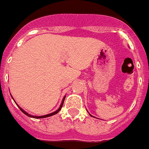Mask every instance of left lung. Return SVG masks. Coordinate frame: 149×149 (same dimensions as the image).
<instances>
[{
	"label": "left lung",
	"instance_id": "1",
	"mask_svg": "<svg viewBox=\"0 0 149 149\" xmlns=\"http://www.w3.org/2000/svg\"><path fill=\"white\" fill-rule=\"evenodd\" d=\"M91 116H92V115H91ZM92 117H93V116H92Z\"/></svg>",
	"mask_w": 149,
	"mask_h": 149
}]
</instances>
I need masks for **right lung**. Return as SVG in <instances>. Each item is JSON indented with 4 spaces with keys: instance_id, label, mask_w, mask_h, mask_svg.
Masks as SVG:
<instances>
[{
    "instance_id": "1",
    "label": "right lung",
    "mask_w": 149,
    "mask_h": 149,
    "mask_svg": "<svg viewBox=\"0 0 149 149\" xmlns=\"http://www.w3.org/2000/svg\"><path fill=\"white\" fill-rule=\"evenodd\" d=\"M12 98H13V97H12ZM65 97H64V98H63V100H62V102H61V104L60 107H59V108H58V110L55 111H54V112L51 113V114H47V115H42V116H34V115H30V114H28V113L26 112L25 111L23 110V109H22V108H21V107H20V106H18V108H20V110H21V111H22V112H23L24 114V115H27V116H28V117H30V118H47V117H50V116H52V115H56V114H57V113H58V111H60L61 109V108H62L63 104H64V101H65Z\"/></svg>"
}]
</instances>
